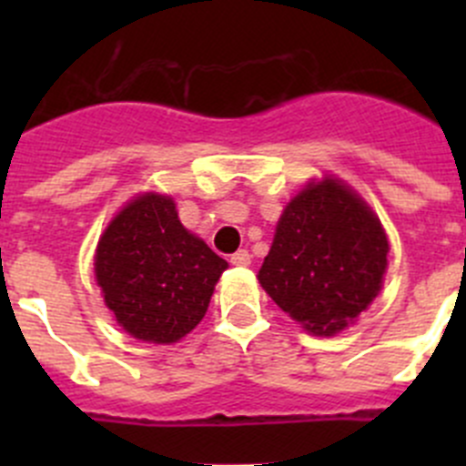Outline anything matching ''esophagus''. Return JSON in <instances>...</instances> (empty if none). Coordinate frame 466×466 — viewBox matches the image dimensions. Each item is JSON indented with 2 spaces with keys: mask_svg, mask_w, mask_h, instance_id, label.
<instances>
[{
  "mask_svg": "<svg viewBox=\"0 0 466 466\" xmlns=\"http://www.w3.org/2000/svg\"><path fill=\"white\" fill-rule=\"evenodd\" d=\"M250 261H252V255L248 250H238L229 257V263H232V266H250Z\"/></svg>",
  "mask_w": 466,
  "mask_h": 466,
  "instance_id": "1",
  "label": "esophagus"
}]
</instances>
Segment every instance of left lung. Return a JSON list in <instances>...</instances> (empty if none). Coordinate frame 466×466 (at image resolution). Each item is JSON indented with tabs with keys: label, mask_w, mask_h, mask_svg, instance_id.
<instances>
[{
	"label": "left lung",
	"mask_w": 466,
	"mask_h": 466,
	"mask_svg": "<svg viewBox=\"0 0 466 466\" xmlns=\"http://www.w3.org/2000/svg\"><path fill=\"white\" fill-rule=\"evenodd\" d=\"M388 237L345 182H309L281 214L259 284L281 311L316 336L350 327L379 295Z\"/></svg>",
	"instance_id": "1"
}]
</instances>
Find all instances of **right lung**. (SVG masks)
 Instances as JSON below:
<instances>
[{
    "mask_svg": "<svg viewBox=\"0 0 466 466\" xmlns=\"http://www.w3.org/2000/svg\"><path fill=\"white\" fill-rule=\"evenodd\" d=\"M228 261L185 229L171 196L142 194L101 234L94 257L106 307L126 333L171 345L205 318Z\"/></svg>",
    "mask_w": 466,
    "mask_h": 466,
    "instance_id": "1",
    "label": "right lung"
}]
</instances>
